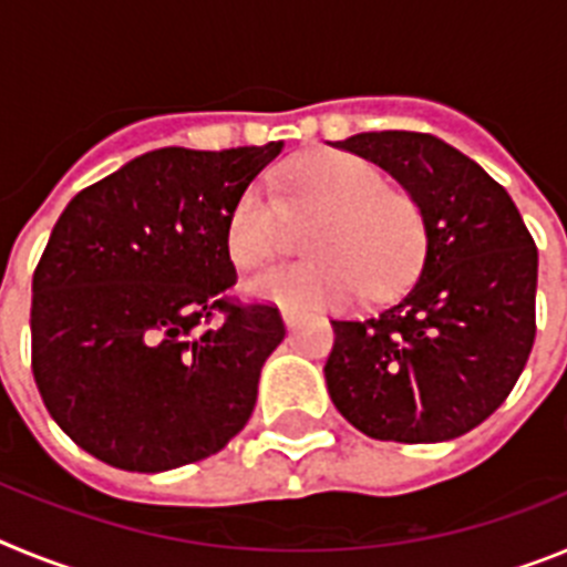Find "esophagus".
<instances>
[{
  "instance_id": "esophagus-1",
  "label": "esophagus",
  "mask_w": 567,
  "mask_h": 567,
  "mask_svg": "<svg viewBox=\"0 0 567 567\" xmlns=\"http://www.w3.org/2000/svg\"><path fill=\"white\" fill-rule=\"evenodd\" d=\"M280 315H284V323H287L289 329H292L295 323H298V320H300V315L292 312V309H284V312H280Z\"/></svg>"
}]
</instances>
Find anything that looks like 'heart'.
<instances>
[{
  "mask_svg": "<svg viewBox=\"0 0 567 567\" xmlns=\"http://www.w3.org/2000/svg\"><path fill=\"white\" fill-rule=\"evenodd\" d=\"M303 252L247 280V292L287 309L340 307L398 292L414 278L429 244L420 202L385 187L374 164L349 153H320L278 175L272 187L252 184L227 215L224 244L238 269H252L284 240V218H312Z\"/></svg>",
  "mask_w": 567,
  "mask_h": 567,
  "instance_id": "obj_1",
  "label": "heart"
}]
</instances>
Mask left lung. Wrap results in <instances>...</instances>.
<instances>
[{
  "mask_svg": "<svg viewBox=\"0 0 567 567\" xmlns=\"http://www.w3.org/2000/svg\"><path fill=\"white\" fill-rule=\"evenodd\" d=\"M349 150L420 202L417 278L363 320H332L329 398L374 440L443 443L497 412L537 334V247L517 204L477 162L429 133H358Z\"/></svg>",
  "mask_w": 567,
  "mask_h": 567,
  "instance_id": "obj_1",
  "label": "left lung"
}]
</instances>
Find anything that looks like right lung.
Returning a JSON list of instances; mask_svg holds the SVG:
<instances>
[{"label":"right lung","mask_w":567,"mask_h":567,"mask_svg":"<svg viewBox=\"0 0 567 567\" xmlns=\"http://www.w3.org/2000/svg\"><path fill=\"white\" fill-rule=\"evenodd\" d=\"M280 150H153L59 215L33 272L30 363L79 449L155 474L221 452L247 425L287 329L272 303L227 298L224 229ZM215 313L225 320L209 328Z\"/></svg>","instance_id":"add662e5"}]
</instances>
